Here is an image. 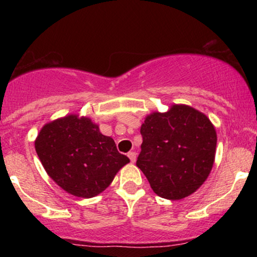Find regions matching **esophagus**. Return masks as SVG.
<instances>
[{
	"label": "esophagus",
	"instance_id": "esophagus-1",
	"mask_svg": "<svg viewBox=\"0 0 257 257\" xmlns=\"http://www.w3.org/2000/svg\"><path fill=\"white\" fill-rule=\"evenodd\" d=\"M128 157H129V159H131V162L132 163H135V161H137V153L135 152H129L128 153Z\"/></svg>",
	"mask_w": 257,
	"mask_h": 257
}]
</instances>
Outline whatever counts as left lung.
<instances>
[{
  "instance_id": "8db88e82",
  "label": "left lung",
  "mask_w": 257,
  "mask_h": 257,
  "mask_svg": "<svg viewBox=\"0 0 257 257\" xmlns=\"http://www.w3.org/2000/svg\"><path fill=\"white\" fill-rule=\"evenodd\" d=\"M143 144L137 166L153 192L178 200L192 194L210 174L216 132L205 114L186 105L146 117L140 129Z\"/></svg>"
}]
</instances>
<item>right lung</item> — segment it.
Masks as SVG:
<instances>
[{
    "label": "right lung",
    "instance_id": "1",
    "mask_svg": "<svg viewBox=\"0 0 257 257\" xmlns=\"http://www.w3.org/2000/svg\"><path fill=\"white\" fill-rule=\"evenodd\" d=\"M35 149L47 174L67 193L82 198L101 193L129 163L113 139L102 135L89 118L76 114L44 125Z\"/></svg>",
    "mask_w": 257,
    "mask_h": 257
}]
</instances>
